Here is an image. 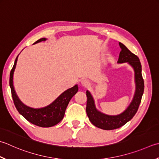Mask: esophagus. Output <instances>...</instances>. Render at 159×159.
Wrapping results in <instances>:
<instances>
[{"instance_id":"esophagus-1","label":"esophagus","mask_w":159,"mask_h":159,"mask_svg":"<svg viewBox=\"0 0 159 159\" xmlns=\"http://www.w3.org/2000/svg\"><path fill=\"white\" fill-rule=\"evenodd\" d=\"M81 85H82V86L85 87V88H87V87H88L89 85V83L88 80L83 79L81 80Z\"/></svg>"}]
</instances>
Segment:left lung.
Instances as JSON below:
<instances>
[{"label":"left lung","mask_w":159,"mask_h":159,"mask_svg":"<svg viewBox=\"0 0 159 159\" xmlns=\"http://www.w3.org/2000/svg\"><path fill=\"white\" fill-rule=\"evenodd\" d=\"M121 48L118 63H123L127 62L134 70L136 92L131 103L126 110L116 116H110L104 114L96 110L94 101L91 94L86 92L87 105L86 112L93 125L105 130L115 129L122 127L131 120L137 112L139 105L141 102L142 96L144 92V80L142 76V68L141 62L137 56L130 52L123 43H119Z\"/></svg>","instance_id":"obj_1"}]
</instances>
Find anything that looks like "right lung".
<instances>
[{"mask_svg":"<svg viewBox=\"0 0 159 159\" xmlns=\"http://www.w3.org/2000/svg\"><path fill=\"white\" fill-rule=\"evenodd\" d=\"M46 39H40L37 40V43L45 41ZM18 57L14 62V66L10 71L9 76V86L11 88V96L16 108L25 119L34 125L42 127H49L58 124L63 119L65 110L71 98L78 92V85H74L61 94L56 100L48 106L40 109H34L27 107L22 102L16 94L13 85V74L16 65Z\"/></svg>","mask_w":159,"mask_h":159,"instance_id":"right-lung-1","label":"right lung"}]
</instances>
